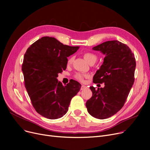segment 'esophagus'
<instances>
[{
    "label": "esophagus",
    "instance_id": "34e87169",
    "mask_svg": "<svg viewBox=\"0 0 150 150\" xmlns=\"http://www.w3.org/2000/svg\"><path fill=\"white\" fill-rule=\"evenodd\" d=\"M87 88V87H86V86H84V85H81V90H84L85 89H86Z\"/></svg>",
    "mask_w": 150,
    "mask_h": 150
}]
</instances>
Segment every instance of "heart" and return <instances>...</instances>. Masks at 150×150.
<instances>
[{"instance_id":"heart-1","label":"heart","mask_w":150,"mask_h":150,"mask_svg":"<svg viewBox=\"0 0 150 150\" xmlns=\"http://www.w3.org/2000/svg\"><path fill=\"white\" fill-rule=\"evenodd\" d=\"M83 57L84 58V59L87 61L88 62L91 63L92 62H96L97 61V57L96 55L91 52H86L84 53ZM73 61V57H70V58H69L68 59V64H70ZM88 75H84L83 74H80V73H76L74 77L75 78H76V80H78V81H83L84 80V78L87 77Z\"/></svg>"}]
</instances>
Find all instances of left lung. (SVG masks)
<instances>
[{"mask_svg":"<svg viewBox=\"0 0 150 150\" xmlns=\"http://www.w3.org/2000/svg\"><path fill=\"white\" fill-rule=\"evenodd\" d=\"M106 54L104 62L93 77L103 88L90 89L92 96L86 103L88 112L98 119L114 115L122 108L134 82L136 59L129 47L119 41H109L93 47Z\"/></svg>","mask_w":150,"mask_h":150,"instance_id":"obj_1","label":"left lung"}]
</instances>
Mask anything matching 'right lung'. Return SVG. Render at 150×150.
<instances>
[{
    "label": "right lung",
    "instance_id": "add662e5",
    "mask_svg": "<svg viewBox=\"0 0 150 150\" xmlns=\"http://www.w3.org/2000/svg\"><path fill=\"white\" fill-rule=\"evenodd\" d=\"M79 47L45 36L31 44L24 54L22 70L25 87L36 111L47 119L65 115L71 100L80 90L81 84L76 81L64 86L57 78L66 69L67 57Z\"/></svg>",
    "mask_w": 150,
    "mask_h": 150
}]
</instances>
